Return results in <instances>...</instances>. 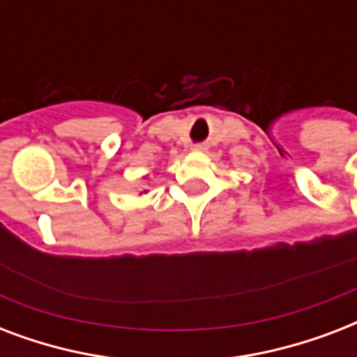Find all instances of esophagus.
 <instances>
[{
  "label": "esophagus",
  "instance_id": "obj_1",
  "mask_svg": "<svg viewBox=\"0 0 357 357\" xmlns=\"http://www.w3.org/2000/svg\"><path fill=\"white\" fill-rule=\"evenodd\" d=\"M196 148H198V150H204V144H198Z\"/></svg>",
  "mask_w": 357,
  "mask_h": 357
}]
</instances>
